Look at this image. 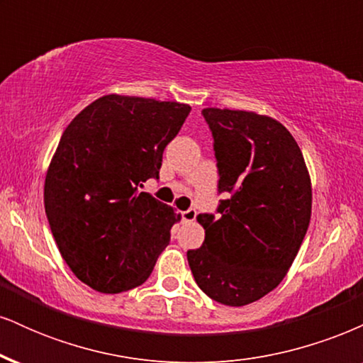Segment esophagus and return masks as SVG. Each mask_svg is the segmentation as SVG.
<instances>
[{"label":"esophagus","mask_w":363,"mask_h":363,"mask_svg":"<svg viewBox=\"0 0 363 363\" xmlns=\"http://www.w3.org/2000/svg\"><path fill=\"white\" fill-rule=\"evenodd\" d=\"M196 215H198V213H196L194 208H189V210L182 211V220H184V222H194Z\"/></svg>","instance_id":"obj_1"}]
</instances>
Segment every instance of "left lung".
Listing matches in <instances>:
<instances>
[{
	"instance_id": "left-lung-1",
	"label": "left lung",
	"mask_w": 363,
	"mask_h": 363,
	"mask_svg": "<svg viewBox=\"0 0 363 363\" xmlns=\"http://www.w3.org/2000/svg\"><path fill=\"white\" fill-rule=\"evenodd\" d=\"M213 135L218 216L201 213L205 242L187 251L198 286L223 306L240 307L277 289L311 222L309 170L290 131L249 111L203 109Z\"/></svg>"
}]
</instances>
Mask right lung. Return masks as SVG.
I'll use <instances>...</instances> for the list:
<instances>
[{
	"mask_svg": "<svg viewBox=\"0 0 363 363\" xmlns=\"http://www.w3.org/2000/svg\"><path fill=\"white\" fill-rule=\"evenodd\" d=\"M187 104L104 95L62 133L44 184L49 227L78 280L119 294L148 280L181 220L140 187L189 114Z\"/></svg>",
	"mask_w": 363,
	"mask_h": 363,
	"instance_id": "1",
	"label": "right lung"
}]
</instances>
